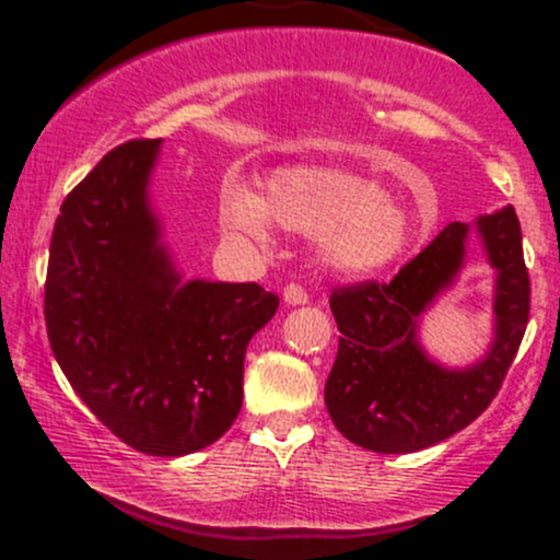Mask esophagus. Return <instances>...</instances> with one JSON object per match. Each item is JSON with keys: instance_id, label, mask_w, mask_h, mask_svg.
Returning a JSON list of instances; mask_svg holds the SVG:
<instances>
[{"instance_id": "1", "label": "esophagus", "mask_w": 560, "mask_h": 560, "mask_svg": "<svg viewBox=\"0 0 560 560\" xmlns=\"http://www.w3.org/2000/svg\"><path fill=\"white\" fill-rule=\"evenodd\" d=\"M284 300L289 302V305H305L307 289L298 284V281H289V284L284 287Z\"/></svg>"}]
</instances>
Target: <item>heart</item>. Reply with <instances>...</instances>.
<instances>
[{"instance_id": "obj_1", "label": "heart", "mask_w": 560, "mask_h": 560, "mask_svg": "<svg viewBox=\"0 0 560 560\" xmlns=\"http://www.w3.org/2000/svg\"><path fill=\"white\" fill-rule=\"evenodd\" d=\"M300 234H324L331 266L371 273L400 258L413 223L400 205L384 197L371 178L331 168L279 171L266 199L247 186H226L221 195V226L231 236L268 242L273 223Z\"/></svg>"}]
</instances>
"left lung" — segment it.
I'll list each match as a JSON object with an SVG mask.
<instances>
[{
	"label": "left lung",
	"instance_id": "left-lung-1",
	"mask_svg": "<svg viewBox=\"0 0 560 560\" xmlns=\"http://www.w3.org/2000/svg\"><path fill=\"white\" fill-rule=\"evenodd\" d=\"M477 226L498 268V318L490 352L471 369H440L416 342L419 316L464 266L466 223L442 229L387 284L369 279L331 289L342 337L324 400L334 427L355 445L374 453L432 447L479 419L503 387L529 320V271L511 205L481 215Z\"/></svg>",
	"mask_w": 560,
	"mask_h": 560
}]
</instances>
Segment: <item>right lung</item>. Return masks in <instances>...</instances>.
Wrapping results in <instances>:
<instances>
[{
	"label": "right lung",
	"mask_w": 560,
	"mask_h": 560,
	"mask_svg": "<svg viewBox=\"0 0 560 560\" xmlns=\"http://www.w3.org/2000/svg\"><path fill=\"white\" fill-rule=\"evenodd\" d=\"M160 139L107 152L62 202L44 320L70 387L126 445L176 458L229 432L244 352L279 298L260 284H178L147 178Z\"/></svg>",
	"instance_id": "add662e5"
}]
</instances>
